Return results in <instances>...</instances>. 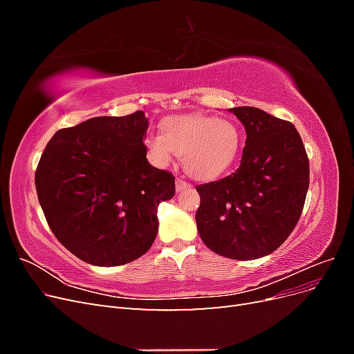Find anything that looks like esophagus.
Instances as JSON below:
<instances>
[{
    "label": "esophagus",
    "instance_id": "1",
    "mask_svg": "<svg viewBox=\"0 0 354 354\" xmlns=\"http://www.w3.org/2000/svg\"><path fill=\"white\" fill-rule=\"evenodd\" d=\"M189 187H190V185L187 183V181L181 180V178H177V180H176V190H177V192H181V190L189 189Z\"/></svg>",
    "mask_w": 354,
    "mask_h": 354
}]
</instances>
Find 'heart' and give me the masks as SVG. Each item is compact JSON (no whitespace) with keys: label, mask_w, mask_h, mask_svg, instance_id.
<instances>
[{"label":"heart","mask_w":354,"mask_h":354,"mask_svg":"<svg viewBox=\"0 0 354 354\" xmlns=\"http://www.w3.org/2000/svg\"><path fill=\"white\" fill-rule=\"evenodd\" d=\"M162 134H149L146 147L158 167H168L177 155L186 173L209 181L226 174L236 162L243 143L238 122L205 115L171 116Z\"/></svg>","instance_id":"heart-1"}]
</instances>
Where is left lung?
<instances>
[{"instance_id":"8db88e82","label":"left lung","mask_w":354,"mask_h":354,"mask_svg":"<svg viewBox=\"0 0 354 354\" xmlns=\"http://www.w3.org/2000/svg\"><path fill=\"white\" fill-rule=\"evenodd\" d=\"M246 140L233 174L196 186L199 236L233 260L261 259L292 233L308 190V158L295 127L259 109H229Z\"/></svg>"}]
</instances>
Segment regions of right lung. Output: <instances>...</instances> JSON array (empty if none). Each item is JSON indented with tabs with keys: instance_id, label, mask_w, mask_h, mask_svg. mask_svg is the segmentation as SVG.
I'll return each instance as SVG.
<instances>
[{
	"instance_id": "right-lung-1",
	"label": "right lung",
	"mask_w": 354,
	"mask_h": 354,
	"mask_svg": "<svg viewBox=\"0 0 354 354\" xmlns=\"http://www.w3.org/2000/svg\"><path fill=\"white\" fill-rule=\"evenodd\" d=\"M145 112L95 116L59 130L35 173L39 205L57 241L100 267L134 261L158 233V207L174 176L147 162Z\"/></svg>"
}]
</instances>
